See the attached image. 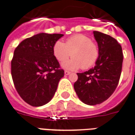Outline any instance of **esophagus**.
<instances>
[{
	"instance_id": "esophagus-1",
	"label": "esophagus",
	"mask_w": 135,
	"mask_h": 135,
	"mask_svg": "<svg viewBox=\"0 0 135 135\" xmlns=\"http://www.w3.org/2000/svg\"><path fill=\"white\" fill-rule=\"evenodd\" d=\"M64 74H66V75H69V74H71V72H70V71H69L66 70L64 71Z\"/></svg>"
}]
</instances>
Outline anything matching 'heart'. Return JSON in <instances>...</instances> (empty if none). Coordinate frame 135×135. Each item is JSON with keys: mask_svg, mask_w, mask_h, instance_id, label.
Wrapping results in <instances>:
<instances>
[{"mask_svg": "<svg viewBox=\"0 0 135 135\" xmlns=\"http://www.w3.org/2000/svg\"><path fill=\"white\" fill-rule=\"evenodd\" d=\"M53 53L56 59L62 62L71 56L72 59L62 64L63 67L71 70L88 69L92 67L98 60L99 49L90 38L83 34L69 37L65 44L61 41L54 43Z\"/></svg>", "mask_w": 135, "mask_h": 135, "instance_id": "obj_1", "label": "heart"}]
</instances>
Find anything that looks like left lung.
<instances>
[{
	"label": "left lung",
	"instance_id": "left-lung-1",
	"mask_svg": "<svg viewBox=\"0 0 135 135\" xmlns=\"http://www.w3.org/2000/svg\"><path fill=\"white\" fill-rule=\"evenodd\" d=\"M98 44V60L87 71L78 73L74 88L80 100L88 105L102 103L110 97L120 79L123 54L117 41L103 33L94 31Z\"/></svg>",
	"mask_w": 135,
	"mask_h": 135
}]
</instances>
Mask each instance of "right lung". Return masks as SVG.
<instances>
[{
  "mask_svg": "<svg viewBox=\"0 0 135 135\" xmlns=\"http://www.w3.org/2000/svg\"><path fill=\"white\" fill-rule=\"evenodd\" d=\"M63 36L41 33L23 40L15 49L12 79L20 97L33 107L47 104L64 75L53 53L54 43Z\"/></svg>",
  "mask_w": 135,
  "mask_h": 135,
  "instance_id": "1",
  "label": "right lung"
}]
</instances>
